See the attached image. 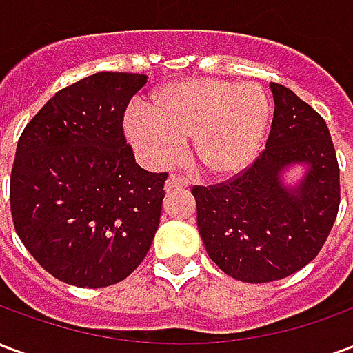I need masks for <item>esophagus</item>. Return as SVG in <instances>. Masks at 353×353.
<instances>
[{
  "label": "esophagus",
  "instance_id": "1",
  "mask_svg": "<svg viewBox=\"0 0 353 353\" xmlns=\"http://www.w3.org/2000/svg\"><path fill=\"white\" fill-rule=\"evenodd\" d=\"M187 187V181H185L183 177L179 176H170L166 179V185H164V191L172 192L176 191V189H185Z\"/></svg>",
  "mask_w": 353,
  "mask_h": 353
}]
</instances>
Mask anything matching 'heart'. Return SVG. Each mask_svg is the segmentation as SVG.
Wrapping results in <instances>:
<instances>
[{
  "label": "heart",
  "instance_id": "heart-1",
  "mask_svg": "<svg viewBox=\"0 0 353 353\" xmlns=\"http://www.w3.org/2000/svg\"><path fill=\"white\" fill-rule=\"evenodd\" d=\"M147 113L126 117L124 134L149 166L174 162L181 141L191 139V159L200 172L223 179L240 174L257 157L270 101L253 83L194 77L154 90Z\"/></svg>",
  "mask_w": 353,
  "mask_h": 353
}]
</instances>
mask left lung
<instances>
[{
	"instance_id": "left-lung-1",
	"label": "left lung",
	"mask_w": 353,
	"mask_h": 353,
	"mask_svg": "<svg viewBox=\"0 0 353 353\" xmlns=\"http://www.w3.org/2000/svg\"><path fill=\"white\" fill-rule=\"evenodd\" d=\"M266 149L242 176L194 187L196 223L210 259L248 283L288 278L325 244L341 204L339 162L325 121L289 88L270 83ZM301 165L293 184L285 176Z\"/></svg>"
}]
</instances>
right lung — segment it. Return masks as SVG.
<instances>
[{"label": "right lung", "mask_w": 353, "mask_h": 353, "mask_svg": "<svg viewBox=\"0 0 353 353\" xmlns=\"http://www.w3.org/2000/svg\"><path fill=\"white\" fill-rule=\"evenodd\" d=\"M147 83L101 72L62 88L26 124L11 172L17 234L57 280L108 288L145 259L168 174L139 166L123 117Z\"/></svg>", "instance_id": "1"}]
</instances>
